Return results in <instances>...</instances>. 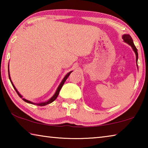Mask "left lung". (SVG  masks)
Listing matches in <instances>:
<instances>
[{"instance_id":"1","label":"left lung","mask_w":148,"mask_h":148,"mask_svg":"<svg viewBox=\"0 0 148 148\" xmlns=\"http://www.w3.org/2000/svg\"><path fill=\"white\" fill-rule=\"evenodd\" d=\"M123 39L124 42H125L127 44H129L130 46H131L132 47V49H133L134 51L135 52V53H136V62H137L138 61V51H137V49H136V46H134L133 40H132L131 36H130L129 34H124L123 36Z\"/></svg>"}]
</instances>
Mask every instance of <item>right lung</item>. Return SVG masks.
<instances>
[{"label":"right lung","instance_id":"add662e5","mask_svg":"<svg viewBox=\"0 0 148 148\" xmlns=\"http://www.w3.org/2000/svg\"><path fill=\"white\" fill-rule=\"evenodd\" d=\"M72 72H69L68 74H67L66 76H64V79H62V81L61 82V83L60 84V85H59V86L58 87V88H57V91H56V93H55V95H53V97H51V99H50L49 101H47V102H41V103H37V104H36V103H34V102H31V101H28V100H26V99H23V98H22V96L21 95H20L19 93V92L17 91V89H16V87H15V86H14V84H13V83H12V81H11V79H10V74H9V78H10V82H11V83H12V86H13V87H14V89L16 90V91L17 92V95H19V97H21V98L24 101H25L26 102H28V103H30V104H36V105H38V106H46V105H47V104H50V103H51L52 102H53L55 100H56V99H57V97H58V95H59V91H60V90H61V89L62 88V86H63V84H64V83L65 82V81H66V79L68 78V77L69 76V75L71 74V73Z\"/></svg>","mask_w":148,"mask_h":148}]
</instances>
